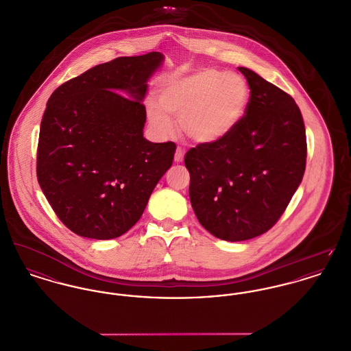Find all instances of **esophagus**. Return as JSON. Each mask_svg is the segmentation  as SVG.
Masks as SVG:
<instances>
[{
  "label": "esophagus",
  "instance_id": "obj_1",
  "mask_svg": "<svg viewBox=\"0 0 351 351\" xmlns=\"http://www.w3.org/2000/svg\"><path fill=\"white\" fill-rule=\"evenodd\" d=\"M184 152H186L184 148L178 147V148H176V152H175V162H183V159H184Z\"/></svg>",
  "mask_w": 351,
  "mask_h": 351
}]
</instances>
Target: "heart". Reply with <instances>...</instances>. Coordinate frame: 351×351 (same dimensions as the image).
<instances>
[{"mask_svg":"<svg viewBox=\"0 0 351 351\" xmlns=\"http://www.w3.org/2000/svg\"><path fill=\"white\" fill-rule=\"evenodd\" d=\"M159 104L148 101L147 114L160 134L173 131L169 114L186 137L210 144L230 135L242 121L250 104V86L241 75L203 69L164 81Z\"/></svg>","mask_w":351,"mask_h":351,"instance_id":"1","label":"heart"}]
</instances>
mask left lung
Masks as SVG:
<instances>
[{
	"label": "left lung",
	"mask_w": 351,
	"mask_h": 351,
	"mask_svg": "<svg viewBox=\"0 0 351 351\" xmlns=\"http://www.w3.org/2000/svg\"><path fill=\"white\" fill-rule=\"evenodd\" d=\"M239 71L250 86L242 121L224 138L197 144L184 156L193 213L210 234L227 242L270 230L299 187L307 158L295 100L255 72Z\"/></svg>",
	"instance_id": "8db88e82"
}]
</instances>
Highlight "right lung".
<instances>
[{"mask_svg":"<svg viewBox=\"0 0 351 351\" xmlns=\"http://www.w3.org/2000/svg\"><path fill=\"white\" fill-rule=\"evenodd\" d=\"M162 61L159 52L117 57L64 82L48 100L37 179L54 214L80 237L107 241L125 234L172 165L175 143L143 137L141 100Z\"/></svg>","mask_w":351,"mask_h":351,"instance_id":"right-lung-1","label":"right lung"}]
</instances>
